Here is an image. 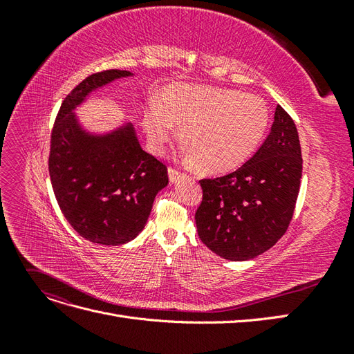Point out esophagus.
Wrapping results in <instances>:
<instances>
[{
  "mask_svg": "<svg viewBox=\"0 0 354 354\" xmlns=\"http://www.w3.org/2000/svg\"><path fill=\"white\" fill-rule=\"evenodd\" d=\"M168 177H169L171 183H177V181L185 178V174L180 173V171H177L176 168H169L168 169Z\"/></svg>",
  "mask_w": 354,
  "mask_h": 354,
  "instance_id": "34e87169",
  "label": "esophagus"
}]
</instances>
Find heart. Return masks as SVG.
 <instances>
[{
	"instance_id": "1",
	"label": "heart",
	"mask_w": 354,
	"mask_h": 354,
	"mask_svg": "<svg viewBox=\"0 0 354 354\" xmlns=\"http://www.w3.org/2000/svg\"><path fill=\"white\" fill-rule=\"evenodd\" d=\"M270 122L266 102L254 94L207 85L176 84L143 113V128L153 152L160 153L181 128L189 164L203 174L239 168L260 146Z\"/></svg>"
}]
</instances>
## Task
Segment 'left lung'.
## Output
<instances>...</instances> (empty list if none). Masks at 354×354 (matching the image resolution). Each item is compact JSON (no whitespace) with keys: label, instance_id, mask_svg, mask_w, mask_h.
<instances>
[{"label":"left lung","instance_id":"1","mask_svg":"<svg viewBox=\"0 0 354 354\" xmlns=\"http://www.w3.org/2000/svg\"><path fill=\"white\" fill-rule=\"evenodd\" d=\"M303 173L292 118L277 104L269 136L234 173L201 180L195 221L201 241L223 259L246 261L270 250L292 218Z\"/></svg>","mask_w":354,"mask_h":354}]
</instances>
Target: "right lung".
Wrapping results in <instances>:
<instances>
[{
	"instance_id": "right-lung-1",
	"label": "right lung",
	"mask_w": 354,
	"mask_h": 354,
	"mask_svg": "<svg viewBox=\"0 0 354 354\" xmlns=\"http://www.w3.org/2000/svg\"><path fill=\"white\" fill-rule=\"evenodd\" d=\"M128 77L134 73L90 75L63 100L51 133L48 171L63 216L80 236L108 246L145 229L155 196L168 185L167 167L143 151L131 122L91 131L75 112L93 93Z\"/></svg>"
}]
</instances>
